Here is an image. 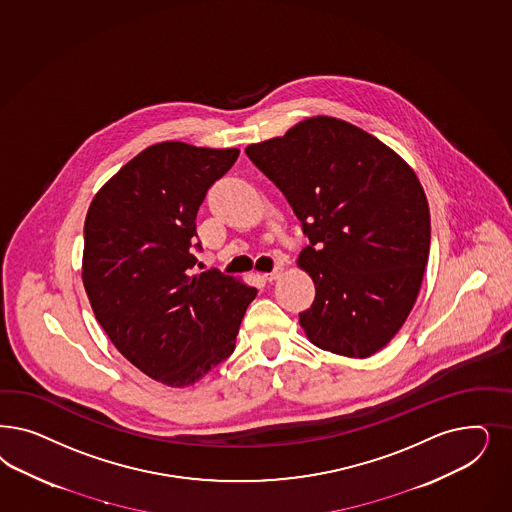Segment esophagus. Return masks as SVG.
<instances>
[{
	"mask_svg": "<svg viewBox=\"0 0 512 512\" xmlns=\"http://www.w3.org/2000/svg\"><path fill=\"white\" fill-rule=\"evenodd\" d=\"M282 271H284V267H282V265H277V267H275V269H273V271H271V273H265V275H264L265 281H269V282L277 281V279H279V277H281Z\"/></svg>",
	"mask_w": 512,
	"mask_h": 512,
	"instance_id": "obj_1",
	"label": "esophagus"
}]
</instances>
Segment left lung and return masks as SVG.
Listing matches in <instances>:
<instances>
[{"mask_svg": "<svg viewBox=\"0 0 512 512\" xmlns=\"http://www.w3.org/2000/svg\"><path fill=\"white\" fill-rule=\"evenodd\" d=\"M245 152L309 237L297 258L316 288L311 309L299 313L307 339L348 358L386 347L428 264V199L411 165L333 116L307 118Z\"/></svg>", "mask_w": 512, "mask_h": 512, "instance_id": "8db88e82", "label": "left lung"}]
</instances>
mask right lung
<instances>
[{"mask_svg":"<svg viewBox=\"0 0 512 512\" xmlns=\"http://www.w3.org/2000/svg\"><path fill=\"white\" fill-rule=\"evenodd\" d=\"M237 149L164 141L99 188L84 220L83 282L99 326L139 371L184 388L224 362L254 286L196 273V215Z\"/></svg>","mask_w":512,"mask_h":512,"instance_id":"1","label":"right lung"}]
</instances>
